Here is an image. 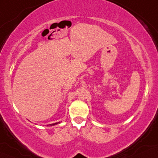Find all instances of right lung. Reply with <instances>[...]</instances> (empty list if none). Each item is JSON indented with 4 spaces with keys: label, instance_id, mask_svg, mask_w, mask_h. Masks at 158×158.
<instances>
[{
    "label": "right lung",
    "instance_id": "right-lung-1",
    "mask_svg": "<svg viewBox=\"0 0 158 158\" xmlns=\"http://www.w3.org/2000/svg\"><path fill=\"white\" fill-rule=\"evenodd\" d=\"M58 123H60V122H59V123H54V124H50V125H50V126H52V125H57V124H58Z\"/></svg>",
    "mask_w": 158,
    "mask_h": 158
}]
</instances>
